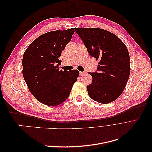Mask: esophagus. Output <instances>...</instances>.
<instances>
[{
    "label": "esophagus",
    "instance_id": "1",
    "mask_svg": "<svg viewBox=\"0 0 152 152\" xmlns=\"http://www.w3.org/2000/svg\"><path fill=\"white\" fill-rule=\"evenodd\" d=\"M79 73H80V75H84V74H86V72H80Z\"/></svg>",
    "mask_w": 152,
    "mask_h": 152
}]
</instances>
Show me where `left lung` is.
<instances>
[{
	"instance_id": "1",
	"label": "left lung",
	"mask_w": 152,
	"mask_h": 152,
	"mask_svg": "<svg viewBox=\"0 0 152 152\" xmlns=\"http://www.w3.org/2000/svg\"><path fill=\"white\" fill-rule=\"evenodd\" d=\"M75 31L92 57L99 60L98 72L87 86L89 97L106 104L117 99L125 89L130 75L129 54L117 35L102 28H76Z\"/></svg>"
}]
</instances>
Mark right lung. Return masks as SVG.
<instances>
[{"instance_id":"1","label":"right lung","mask_w":152,"mask_h":152,"mask_svg":"<svg viewBox=\"0 0 152 152\" xmlns=\"http://www.w3.org/2000/svg\"><path fill=\"white\" fill-rule=\"evenodd\" d=\"M75 28L51 31L32 42L23 56V75L30 93L39 102L54 107L68 98L79 76L77 70H59V57L72 39Z\"/></svg>"}]
</instances>
